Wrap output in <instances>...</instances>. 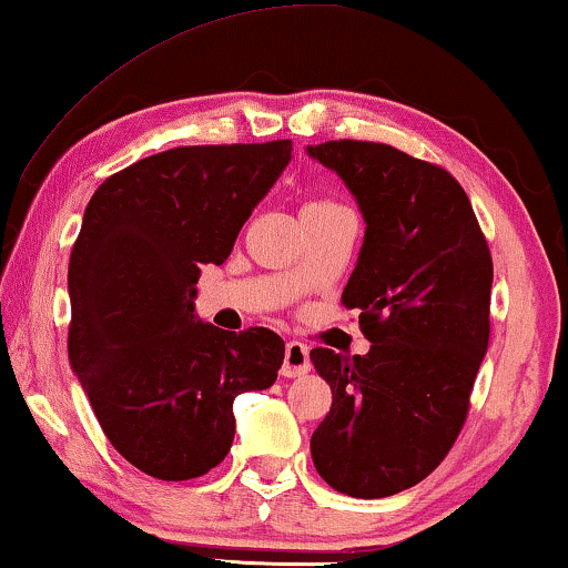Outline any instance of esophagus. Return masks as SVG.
<instances>
[{
  "label": "esophagus",
  "mask_w": 568,
  "mask_h": 568,
  "mask_svg": "<svg viewBox=\"0 0 568 568\" xmlns=\"http://www.w3.org/2000/svg\"><path fill=\"white\" fill-rule=\"evenodd\" d=\"M310 367V348L302 344V341H290L284 348V364H282V375L284 377H302L307 375Z\"/></svg>",
  "instance_id": "1"
}]
</instances>
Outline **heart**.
<instances>
[{"instance_id":"b5f03b06","label":"heart","mask_w":568,"mask_h":568,"mask_svg":"<svg viewBox=\"0 0 568 568\" xmlns=\"http://www.w3.org/2000/svg\"><path fill=\"white\" fill-rule=\"evenodd\" d=\"M325 206H333V204L331 201H307L302 212H313V209H325Z\"/></svg>"}]
</instances>
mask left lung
<instances>
[{
  "label": "left lung",
  "mask_w": 568,
  "mask_h": 568,
  "mask_svg": "<svg viewBox=\"0 0 568 568\" xmlns=\"http://www.w3.org/2000/svg\"><path fill=\"white\" fill-rule=\"evenodd\" d=\"M362 209L364 243L341 305L359 310L369 352H310L333 403L310 439L321 478L356 499L424 480L453 449L491 333V251L445 168L390 144L307 146Z\"/></svg>",
  "instance_id": "1"
}]
</instances>
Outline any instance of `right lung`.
Returning a JSON list of instances; mask_svg holds the SVG:
<instances>
[{
    "label": "right lung",
    "instance_id": "obj_1",
    "mask_svg": "<svg viewBox=\"0 0 568 568\" xmlns=\"http://www.w3.org/2000/svg\"><path fill=\"white\" fill-rule=\"evenodd\" d=\"M290 158V139L175 146L105 178L84 209L69 362L108 442L146 476H204L235 439L237 395L274 385L284 341L214 328L193 300Z\"/></svg>",
    "mask_w": 568,
    "mask_h": 568
}]
</instances>
